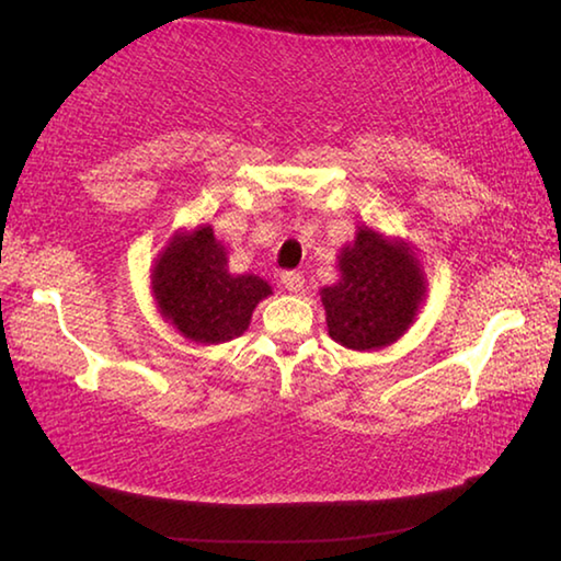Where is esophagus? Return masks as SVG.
Instances as JSON below:
<instances>
[{"label": "esophagus", "mask_w": 561, "mask_h": 561, "mask_svg": "<svg viewBox=\"0 0 561 561\" xmlns=\"http://www.w3.org/2000/svg\"><path fill=\"white\" fill-rule=\"evenodd\" d=\"M282 284L284 289L291 291V294H299L304 289V277L299 272H284L282 274Z\"/></svg>", "instance_id": "esophagus-1"}]
</instances>
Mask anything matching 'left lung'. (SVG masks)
<instances>
[{
  "instance_id": "1",
  "label": "left lung",
  "mask_w": 561,
  "mask_h": 561,
  "mask_svg": "<svg viewBox=\"0 0 561 561\" xmlns=\"http://www.w3.org/2000/svg\"><path fill=\"white\" fill-rule=\"evenodd\" d=\"M339 270L334 287L321 289L329 336L354 351L393 344L413 324L425 291L413 252L364 227L341 252Z\"/></svg>"
}]
</instances>
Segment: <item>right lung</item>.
<instances>
[{
    "label": "right lung",
    "instance_id": "obj_1",
    "mask_svg": "<svg viewBox=\"0 0 561 561\" xmlns=\"http://www.w3.org/2000/svg\"><path fill=\"white\" fill-rule=\"evenodd\" d=\"M153 291L170 324L197 344L240 336L260 299L272 294L254 274H230L210 225L170 242L153 267Z\"/></svg>",
    "mask_w": 561,
    "mask_h": 561
}]
</instances>
